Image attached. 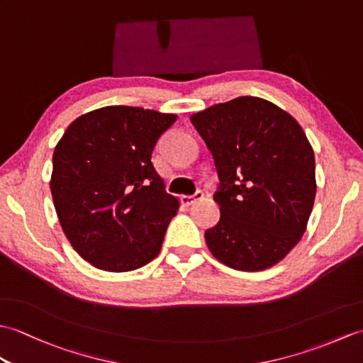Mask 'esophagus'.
<instances>
[{"instance_id":"34e87169","label":"esophagus","mask_w":363,"mask_h":363,"mask_svg":"<svg viewBox=\"0 0 363 363\" xmlns=\"http://www.w3.org/2000/svg\"><path fill=\"white\" fill-rule=\"evenodd\" d=\"M204 198V194L201 190H198L195 195H184V196H181V203L184 204V206H191V204H195L196 201H199V199H203Z\"/></svg>"}]
</instances>
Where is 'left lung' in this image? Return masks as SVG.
Instances as JSON below:
<instances>
[{
    "mask_svg": "<svg viewBox=\"0 0 363 363\" xmlns=\"http://www.w3.org/2000/svg\"><path fill=\"white\" fill-rule=\"evenodd\" d=\"M190 121L220 179L221 215L204 234L211 252L240 272L273 267L301 240L315 201V156L303 128L257 96L215 104Z\"/></svg>",
    "mask_w": 363,
    "mask_h": 363,
    "instance_id": "obj_1",
    "label": "left lung"
}]
</instances>
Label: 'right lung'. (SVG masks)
I'll list each match as a JSON object with an SVG mask.
<instances>
[{
	"mask_svg": "<svg viewBox=\"0 0 363 363\" xmlns=\"http://www.w3.org/2000/svg\"><path fill=\"white\" fill-rule=\"evenodd\" d=\"M176 118L107 106L76 118L56 145L54 207L68 242L89 264L123 273L159 254L179 201L167 194L151 156Z\"/></svg>",
	"mask_w": 363,
	"mask_h": 363,
	"instance_id": "obj_1",
	"label": "right lung"
}]
</instances>
